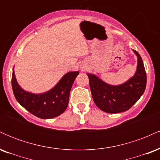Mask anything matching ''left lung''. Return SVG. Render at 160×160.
Masks as SVG:
<instances>
[{
    "label": "left lung",
    "mask_w": 160,
    "mask_h": 160,
    "mask_svg": "<svg viewBox=\"0 0 160 160\" xmlns=\"http://www.w3.org/2000/svg\"><path fill=\"white\" fill-rule=\"evenodd\" d=\"M137 68L135 74L120 85L108 84L94 74L87 73L93 101L97 107L109 113L128 111L144 92L147 75L142 58L137 51Z\"/></svg>",
    "instance_id": "1"
}]
</instances>
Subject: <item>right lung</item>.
Returning <instances> with one entry per match:
<instances>
[{
  "mask_svg": "<svg viewBox=\"0 0 160 160\" xmlns=\"http://www.w3.org/2000/svg\"><path fill=\"white\" fill-rule=\"evenodd\" d=\"M79 71L66 73L52 89L43 93H33L23 89L16 80L12 69V87L17 102L28 111L41 119L58 117L68 105L69 95Z\"/></svg>",
  "mask_w": 160,
  "mask_h": 160,
  "instance_id": "add662e5",
  "label": "right lung"
}]
</instances>
